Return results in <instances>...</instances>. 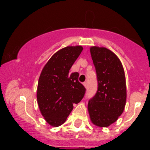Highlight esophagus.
Wrapping results in <instances>:
<instances>
[{
    "mask_svg": "<svg viewBox=\"0 0 150 150\" xmlns=\"http://www.w3.org/2000/svg\"><path fill=\"white\" fill-rule=\"evenodd\" d=\"M83 85H84V86L86 87V88H87V87H88V82H84V83H83Z\"/></svg>",
    "mask_w": 150,
    "mask_h": 150,
    "instance_id": "1",
    "label": "esophagus"
}]
</instances>
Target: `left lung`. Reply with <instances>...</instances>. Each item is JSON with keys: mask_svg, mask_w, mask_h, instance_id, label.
I'll list each match as a JSON object with an SVG mask.
<instances>
[{"mask_svg": "<svg viewBox=\"0 0 150 150\" xmlns=\"http://www.w3.org/2000/svg\"><path fill=\"white\" fill-rule=\"evenodd\" d=\"M90 52L96 71L98 90L88 100V112L93 124L107 127L121 116L125 106L124 70L120 59L110 50L92 46Z\"/></svg>", "mask_w": 150, "mask_h": 150, "instance_id": "1", "label": "left lung"}]
</instances>
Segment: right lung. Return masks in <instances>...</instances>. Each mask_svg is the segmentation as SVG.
Listing matches in <instances>:
<instances>
[{
	"instance_id": "add662e5",
	"label": "right lung",
	"mask_w": 150,
	"mask_h": 150,
	"mask_svg": "<svg viewBox=\"0 0 150 150\" xmlns=\"http://www.w3.org/2000/svg\"><path fill=\"white\" fill-rule=\"evenodd\" d=\"M83 51L80 46H67L55 52L43 67L38 81L37 98L45 120L59 126L67 120L74 104L81 101L86 88L78 80L79 73L70 69Z\"/></svg>"
}]
</instances>
